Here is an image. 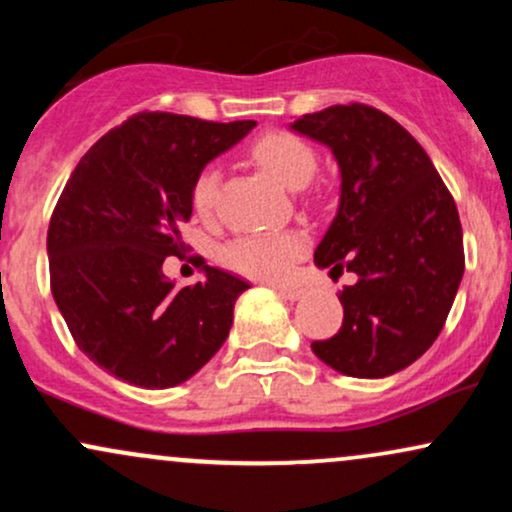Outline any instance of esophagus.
<instances>
[{
  "label": "esophagus",
  "instance_id": "obj_1",
  "mask_svg": "<svg viewBox=\"0 0 512 512\" xmlns=\"http://www.w3.org/2000/svg\"><path fill=\"white\" fill-rule=\"evenodd\" d=\"M279 296H284L286 301H301V298L308 296L305 289H279Z\"/></svg>",
  "mask_w": 512,
  "mask_h": 512
}]
</instances>
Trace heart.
<instances>
[{
  "label": "heart",
  "instance_id": "b5f03b06",
  "mask_svg": "<svg viewBox=\"0 0 512 512\" xmlns=\"http://www.w3.org/2000/svg\"><path fill=\"white\" fill-rule=\"evenodd\" d=\"M252 161L262 170H267L274 180L286 185L289 190L308 185L317 168V156L305 139L298 134L286 132V129H274V132L262 134L250 146ZM221 170L211 163L197 173L192 182V207L199 216L214 214L216 202H219ZM308 248V240L298 231L281 233H252V236H240L223 245L221 262L231 267L233 272L260 281H279L291 272L293 262Z\"/></svg>",
  "mask_w": 512,
  "mask_h": 512
}]
</instances>
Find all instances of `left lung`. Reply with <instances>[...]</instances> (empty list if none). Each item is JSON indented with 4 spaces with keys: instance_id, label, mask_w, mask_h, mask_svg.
<instances>
[{
    "instance_id": "1",
    "label": "left lung",
    "mask_w": 512,
    "mask_h": 512,
    "mask_svg": "<svg viewBox=\"0 0 512 512\" xmlns=\"http://www.w3.org/2000/svg\"><path fill=\"white\" fill-rule=\"evenodd\" d=\"M291 127L330 146L342 170L317 267L358 276L339 293L342 327L313 351L351 378H385L424 354L448 320L464 272L455 199L424 146L383 110L332 105Z\"/></svg>"
}]
</instances>
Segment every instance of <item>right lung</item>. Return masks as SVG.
<instances>
[{"instance_id": "obj_1", "label": "right lung", "mask_w": 512, "mask_h": 512, "mask_svg": "<svg viewBox=\"0 0 512 512\" xmlns=\"http://www.w3.org/2000/svg\"><path fill=\"white\" fill-rule=\"evenodd\" d=\"M255 125L144 110L103 134L64 185L48 228L50 289L76 346L115 378L180 385L226 342L248 281L207 267L178 289L163 262L187 250L180 228L199 170Z\"/></svg>"}]
</instances>
